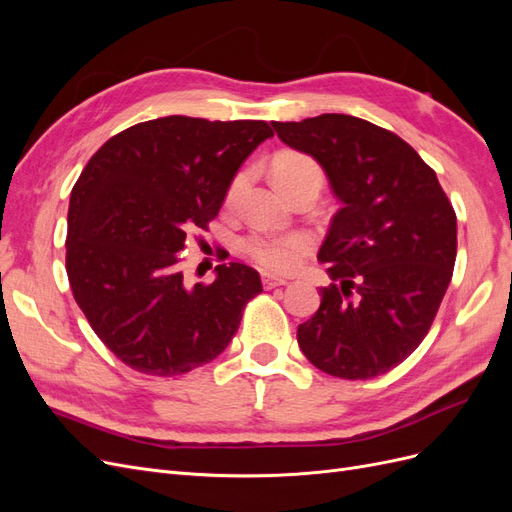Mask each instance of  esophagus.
<instances>
[{"label":"esophagus","mask_w":512,"mask_h":512,"mask_svg":"<svg viewBox=\"0 0 512 512\" xmlns=\"http://www.w3.org/2000/svg\"><path fill=\"white\" fill-rule=\"evenodd\" d=\"M286 284H288V280H284V277L262 273V286H265V288H277V286H286Z\"/></svg>","instance_id":"esophagus-1"}]
</instances>
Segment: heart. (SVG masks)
Listing matches in <instances>:
<instances>
[{"mask_svg":"<svg viewBox=\"0 0 512 512\" xmlns=\"http://www.w3.org/2000/svg\"><path fill=\"white\" fill-rule=\"evenodd\" d=\"M273 179L277 183V188L282 192H288L294 185H299L303 181L322 183V170L316 164V160L305 156V153L284 151L273 162ZM247 181H250V170H241V173L235 175V179L228 185L226 205L237 203ZM307 245L309 239L301 235V232H290V235H267V232H256V235L245 239L243 250L262 269L282 273L299 265Z\"/></svg>","mask_w":512,"mask_h":512,"instance_id":"b5f03b06","label":"heart"}]
</instances>
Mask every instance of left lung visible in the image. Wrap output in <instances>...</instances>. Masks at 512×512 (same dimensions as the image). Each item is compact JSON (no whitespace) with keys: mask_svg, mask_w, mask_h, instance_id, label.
Instances as JSON below:
<instances>
[{"mask_svg":"<svg viewBox=\"0 0 512 512\" xmlns=\"http://www.w3.org/2000/svg\"><path fill=\"white\" fill-rule=\"evenodd\" d=\"M271 126L322 166L342 203L318 252L333 284L299 324V348L335 378L386 374L423 342L451 284L453 205L406 141L365 119L324 113Z\"/></svg>","mask_w":512,"mask_h":512,"instance_id":"1","label":"left lung"}]
</instances>
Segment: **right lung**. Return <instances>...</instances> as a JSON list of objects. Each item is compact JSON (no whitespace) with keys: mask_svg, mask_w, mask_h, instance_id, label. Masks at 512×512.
Segmentation results:
<instances>
[{"mask_svg":"<svg viewBox=\"0 0 512 512\" xmlns=\"http://www.w3.org/2000/svg\"><path fill=\"white\" fill-rule=\"evenodd\" d=\"M273 130L265 121L170 115L119 132L74 183L66 271L74 301L119 361L149 376L211 363L262 292L243 262L185 282L188 235L220 213L230 181Z\"/></svg>","mask_w":512,"mask_h":512,"instance_id":"right-lung-1","label":"right lung"}]
</instances>
